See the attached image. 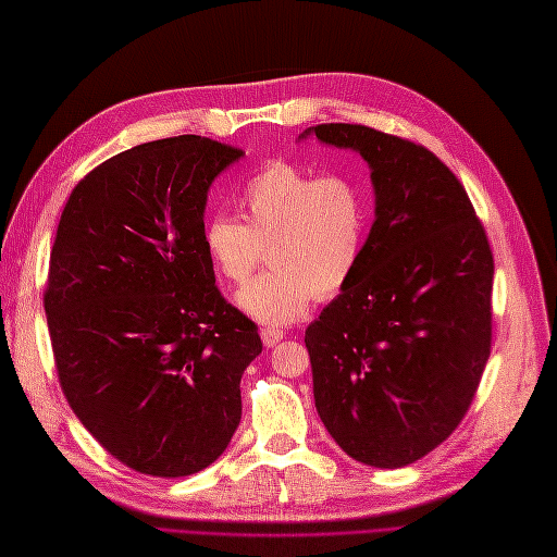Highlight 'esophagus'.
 Masks as SVG:
<instances>
[{
  "mask_svg": "<svg viewBox=\"0 0 557 557\" xmlns=\"http://www.w3.org/2000/svg\"><path fill=\"white\" fill-rule=\"evenodd\" d=\"M260 336H262V344L267 348H274L283 339L285 332L278 330V327H264V330H260Z\"/></svg>",
  "mask_w": 557,
  "mask_h": 557,
  "instance_id": "1",
  "label": "esophagus"
}]
</instances>
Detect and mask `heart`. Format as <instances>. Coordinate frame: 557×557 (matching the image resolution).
<instances>
[{
    "label": "heart",
    "instance_id": "b5f03b06",
    "mask_svg": "<svg viewBox=\"0 0 557 557\" xmlns=\"http://www.w3.org/2000/svg\"><path fill=\"white\" fill-rule=\"evenodd\" d=\"M242 209L246 223L227 213L211 218L205 248L218 272L244 283L267 246L272 269L237 293V307L260 323H293L313 295L339 293L356 272L367 209L352 178L272 162L246 181Z\"/></svg>",
    "mask_w": 557,
    "mask_h": 557
}]
</instances>
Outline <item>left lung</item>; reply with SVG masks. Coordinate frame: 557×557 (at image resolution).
I'll list each match as a JSON object with an SVG mask.
<instances>
[{"instance_id":"obj_1","label":"left lung","mask_w":557,"mask_h":557,"mask_svg":"<svg viewBox=\"0 0 557 557\" xmlns=\"http://www.w3.org/2000/svg\"><path fill=\"white\" fill-rule=\"evenodd\" d=\"M360 153L374 223L356 272L307 327L313 399L346 455L399 469L460 425L491 358L493 252L448 166L364 125L299 134Z\"/></svg>"}]
</instances>
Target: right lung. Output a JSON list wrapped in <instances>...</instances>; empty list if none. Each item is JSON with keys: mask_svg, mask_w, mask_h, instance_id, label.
Segmentation results:
<instances>
[{"mask_svg": "<svg viewBox=\"0 0 557 557\" xmlns=\"http://www.w3.org/2000/svg\"><path fill=\"white\" fill-rule=\"evenodd\" d=\"M242 156L195 134L134 146L83 178L60 218L44 309L62 393L141 474H197L239 428L262 342L215 288L205 211Z\"/></svg>", "mask_w": 557, "mask_h": 557, "instance_id": "obj_1", "label": "right lung"}]
</instances>
